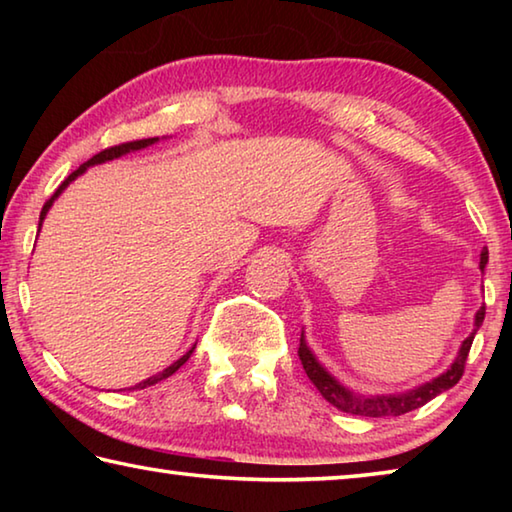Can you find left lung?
<instances>
[{"label": "left lung", "instance_id": "1", "mask_svg": "<svg viewBox=\"0 0 512 512\" xmlns=\"http://www.w3.org/2000/svg\"><path fill=\"white\" fill-rule=\"evenodd\" d=\"M485 264H488V250H483L481 253V271L485 268ZM483 318H485V307L476 311L472 334L463 341L454 363L443 372V375H438L436 379L427 381V384L413 388V391L397 393V395H368L366 397V395H357V393L348 391V388L339 384V381H336L323 366H320L318 359L314 357V352L309 350L305 334L300 336L298 357L302 361V368H305V372H307V377L311 379V384H314L318 388V393L323 395L329 404L336 406L339 411L352 413V415H363V418H395V415H404L413 409H420V406L433 400L436 395H440L443 391H449V388L458 384V379L463 377L465 361H467V354H470L474 334H476V329L481 327Z\"/></svg>", "mask_w": 512, "mask_h": 512}]
</instances>
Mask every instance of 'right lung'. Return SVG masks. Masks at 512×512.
<instances>
[{"mask_svg":"<svg viewBox=\"0 0 512 512\" xmlns=\"http://www.w3.org/2000/svg\"><path fill=\"white\" fill-rule=\"evenodd\" d=\"M158 142V137H146V140H135V142H124V144H117V146H110V149H103L101 153H97V155H92V158L88 160V162H83L79 169L76 171H72L69 173V176L63 180V183H60V187L56 189L54 192V196L49 198V201L45 203V207H42V212H40V223L38 225H42V221H45V216H47V212H49V207L54 205V201L56 198L63 194V189L72 183V180H76L81 176V173H85L88 171V167H94V164H101V162H108V160H115V158H121V155H126V153H131V151H140V149H146V146H151V144H155ZM196 348V345H194ZM194 348L189 350V352H185L183 357H180L178 361H173L169 368H164L162 372H158V375H153V377H149V379H144V381H140V384H135L133 388H128V391H135V388H146V386H153V384H158V381H162V379H167V377H171L173 372H176L180 366H183V363L192 357V352H194Z\"/></svg>","mask_w":512,"mask_h":512,"instance_id":"right-lung-1","label":"right lung"}]
</instances>
